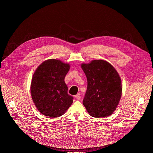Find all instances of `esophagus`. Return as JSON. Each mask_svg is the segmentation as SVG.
<instances>
[{
	"instance_id": "obj_1",
	"label": "esophagus",
	"mask_w": 153,
	"mask_h": 153,
	"mask_svg": "<svg viewBox=\"0 0 153 153\" xmlns=\"http://www.w3.org/2000/svg\"><path fill=\"white\" fill-rule=\"evenodd\" d=\"M75 98L77 99V100H79L80 99V94H77L75 96Z\"/></svg>"
}]
</instances>
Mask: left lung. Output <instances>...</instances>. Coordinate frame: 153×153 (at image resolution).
<instances>
[{
    "instance_id": "8db88e82",
    "label": "left lung",
    "mask_w": 153,
    "mask_h": 153,
    "mask_svg": "<svg viewBox=\"0 0 153 153\" xmlns=\"http://www.w3.org/2000/svg\"><path fill=\"white\" fill-rule=\"evenodd\" d=\"M88 85L83 104L90 115L96 118L111 115L119 103L122 92L121 79L110 63L93 60L82 63Z\"/></svg>"
}]
</instances>
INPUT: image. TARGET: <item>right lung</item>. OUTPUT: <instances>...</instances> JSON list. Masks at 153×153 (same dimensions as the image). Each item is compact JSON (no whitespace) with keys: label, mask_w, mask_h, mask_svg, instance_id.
I'll return each instance as SVG.
<instances>
[{"label":"right lung","mask_w":153,"mask_h":153,"mask_svg":"<svg viewBox=\"0 0 153 153\" xmlns=\"http://www.w3.org/2000/svg\"><path fill=\"white\" fill-rule=\"evenodd\" d=\"M70 68L68 63L51 59L42 62L36 70L31 80V94L43 115L60 117L73 103V97L68 94L64 80Z\"/></svg>","instance_id":"add662e5"}]
</instances>
